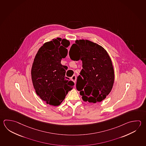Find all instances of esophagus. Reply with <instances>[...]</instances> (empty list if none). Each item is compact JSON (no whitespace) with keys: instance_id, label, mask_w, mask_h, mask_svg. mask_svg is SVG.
Masks as SVG:
<instances>
[{"instance_id":"34e87169","label":"esophagus","mask_w":146,"mask_h":146,"mask_svg":"<svg viewBox=\"0 0 146 146\" xmlns=\"http://www.w3.org/2000/svg\"><path fill=\"white\" fill-rule=\"evenodd\" d=\"M71 80H72V81L73 82L75 83V81H76V75H73L71 77Z\"/></svg>"}]
</instances>
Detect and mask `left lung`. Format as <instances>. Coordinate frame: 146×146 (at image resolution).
<instances>
[{
	"label": "left lung",
	"instance_id": "1",
	"mask_svg": "<svg viewBox=\"0 0 146 146\" xmlns=\"http://www.w3.org/2000/svg\"><path fill=\"white\" fill-rule=\"evenodd\" d=\"M69 56L72 60L82 61L83 69L77 76L76 86L83 100L96 103L104 100L112 89L115 78L107 52L96 43L80 40L72 45Z\"/></svg>",
	"mask_w": 146,
	"mask_h": 146
}]
</instances>
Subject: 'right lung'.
Listing matches in <instances>:
<instances>
[{"instance_id": "add662e5", "label": "right lung", "mask_w": 146, "mask_h": 146, "mask_svg": "<svg viewBox=\"0 0 146 146\" xmlns=\"http://www.w3.org/2000/svg\"><path fill=\"white\" fill-rule=\"evenodd\" d=\"M59 39H53L40 48L31 68L36 93L47 104L54 106L60 104L74 85L65 76L66 66L61 64L68 54L66 47L70 42L63 39L60 42Z\"/></svg>"}]
</instances>
